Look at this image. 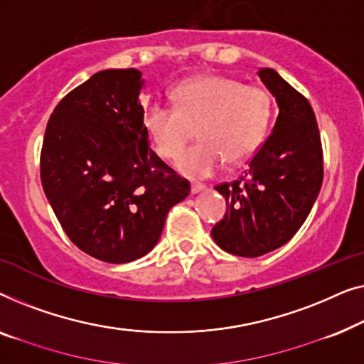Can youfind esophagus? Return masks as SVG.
Returning a JSON list of instances; mask_svg holds the SVG:
<instances>
[{
  "label": "esophagus",
  "instance_id": "1",
  "mask_svg": "<svg viewBox=\"0 0 364 364\" xmlns=\"http://www.w3.org/2000/svg\"><path fill=\"white\" fill-rule=\"evenodd\" d=\"M201 191H206V184H201V183H193L191 184V193L193 194H198Z\"/></svg>",
  "mask_w": 364,
  "mask_h": 364
}]
</instances>
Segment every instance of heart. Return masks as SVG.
Segmentation results:
<instances>
[{
    "instance_id": "obj_1",
    "label": "heart",
    "mask_w": 364,
    "mask_h": 364,
    "mask_svg": "<svg viewBox=\"0 0 364 364\" xmlns=\"http://www.w3.org/2000/svg\"><path fill=\"white\" fill-rule=\"evenodd\" d=\"M175 107L150 102L143 124L158 155L175 160L196 136L201 141L178 160L189 178H206L226 160L240 163L257 150L270 120V97L262 87L223 75H199L173 92Z\"/></svg>"
}]
</instances>
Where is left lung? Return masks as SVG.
I'll use <instances>...</instances> for the list:
<instances>
[{
	"label": "left lung",
	"instance_id": "left-lung-1",
	"mask_svg": "<svg viewBox=\"0 0 364 364\" xmlns=\"http://www.w3.org/2000/svg\"><path fill=\"white\" fill-rule=\"evenodd\" d=\"M257 74L275 97L277 120L244 175L216 186L228 209L211 231L219 247L240 257H259L289 242L323 181L320 132L309 100L274 69Z\"/></svg>",
	"mask_w": 364,
	"mask_h": 364
}]
</instances>
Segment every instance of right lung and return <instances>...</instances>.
Returning <instances> with one entry per match:
<instances>
[{
	"label": "right lung",
	"mask_w": 364,
	"mask_h": 364,
	"mask_svg": "<svg viewBox=\"0 0 364 364\" xmlns=\"http://www.w3.org/2000/svg\"><path fill=\"white\" fill-rule=\"evenodd\" d=\"M136 69H107L69 92L48 122L41 181L80 250L109 264L155 247L166 214L189 194L148 145Z\"/></svg>",
	"instance_id": "add662e5"
}]
</instances>
